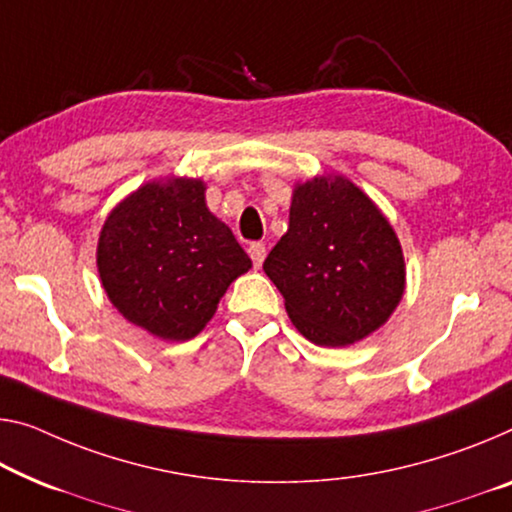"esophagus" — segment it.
I'll return each instance as SVG.
<instances>
[{"label": "esophagus", "mask_w": 512, "mask_h": 512, "mask_svg": "<svg viewBox=\"0 0 512 512\" xmlns=\"http://www.w3.org/2000/svg\"><path fill=\"white\" fill-rule=\"evenodd\" d=\"M249 256H251V261H254L256 267H261L263 261H265V245H263V242H251Z\"/></svg>", "instance_id": "esophagus-1"}]
</instances>
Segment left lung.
Masks as SVG:
<instances>
[{"label": "left lung", "instance_id": "left-lung-1", "mask_svg": "<svg viewBox=\"0 0 512 512\" xmlns=\"http://www.w3.org/2000/svg\"><path fill=\"white\" fill-rule=\"evenodd\" d=\"M263 270L309 341L341 348L373 334L405 293V258L380 208L343 176L300 183L288 231Z\"/></svg>", "mask_w": 512, "mask_h": 512}]
</instances>
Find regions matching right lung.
<instances>
[{"instance_id":"1","label":"right lung","mask_w":512,"mask_h":512,"mask_svg":"<svg viewBox=\"0 0 512 512\" xmlns=\"http://www.w3.org/2000/svg\"><path fill=\"white\" fill-rule=\"evenodd\" d=\"M251 267L196 178L153 180L109 212L98 240L102 288L123 318L164 341L208 325L226 288Z\"/></svg>"}]
</instances>
